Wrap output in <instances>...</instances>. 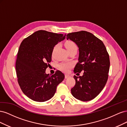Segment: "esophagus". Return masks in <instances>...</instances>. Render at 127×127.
Returning <instances> with one entry per match:
<instances>
[{"label": "esophagus", "mask_w": 127, "mask_h": 127, "mask_svg": "<svg viewBox=\"0 0 127 127\" xmlns=\"http://www.w3.org/2000/svg\"><path fill=\"white\" fill-rule=\"evenodd\" d=\"M70 77V75H67V74H66L65 75V78H69Z\"/></svg>", "instance_id": "esophagus-1"}]
</instances>
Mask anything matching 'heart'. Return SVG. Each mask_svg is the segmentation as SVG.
<instances>
[{
  "mask_svg": "<svg viewBox=\"0 0 127 127\" xmlns=\"http://www.w3.org/2000/svg\"><path fill=\"white\" fill-rule=\"evenodd\" d=\"M65 47L67 49V51H69L70 50H77V47L76 44L74 43V42L69 41H67L66 43H65ZM57 48V45H56L55 47L53 48L52 52L53 53L55 51V50ZM72 66V64L71 63H63L59 64V67L61 70H62L66 72L68 71L70 67Z\"/></svg>",
  "mask_w": 127,
  "mask_h": 127,
  "instance_id": "heart-1",
  "label": "heart"
}]
</instances>
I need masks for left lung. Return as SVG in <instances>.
<instances>
[{
    "mask_svg": "<svg viewBox=\"0 0 127 127\" xmlns=\"http://www.w3.org/2000/svg\"><path fill=\"white\" fill-rule=\"evenodd\" d=\"M67 39L74 42L79 48L78 62L74 73L84 71L82 76H74L76 84L71 88V94L80 101L92 100L100 93L106 83L109 55L103 42L91 33L82 31L68 33Z\"/></svg>",
    "mask_w": 127,
    "mask_h": 127,
    "instance_id": "obj_1",
    "label": "left lung"
}]
</instances>
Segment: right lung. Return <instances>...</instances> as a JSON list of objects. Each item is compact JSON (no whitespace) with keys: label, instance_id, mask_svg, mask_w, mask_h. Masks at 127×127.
<instances>
[{"label":"right lung","instance_id":"obj_1","mask_svg":"<svg viewBox=\"0 0 127 127\" xmlns=\"http://www.w3.org/2000/svg\"><path fill=\"white\" fill-rule=\"evenodd\" d=\"M66 35L40 30L26 37L20 45L16 61L18 82L24 94L34 101L51 99L64 78L59 70L50 76L45 70L51 61L53 48Z\"/></svg>","mask_w":127,"mask_h":127}]
</instances>
